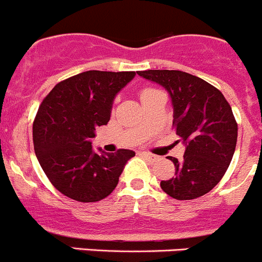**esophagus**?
Wrapping results in <instances>:
<instances>
[{
    "mask_svg": "<svg viewBox=\"0 0 262 262\" xmlns=\"http://www.w3.org/2000/svg\"><path fill=\"white\" fill-rule=\"evenodd\" d=\"M141 156H143L145 159H148L149 162H156L157 159H158V157L157 156H154V154H151V153H146V151H143V153H141Z\"/></svg>",
    "mask_w": 262,
    "mask_h": 262,
    "instance_id": "1",
    "label": "esophagus"
}]
</instances>
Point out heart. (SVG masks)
Returning <instances> with one entry per match:
<instances>
[{
  "label": "heart",
  "mask_w": 262,
  "mask_h": 262,
  "mask_svg": "<svg viewBox=\"0 0 262 262\" xmlns=\"http://www.w3.org/2000/svg\"><path fill=\"white\" fill-rule=\"evenodd\" d=\"M157 90H153V89H144L143 91L140 92V99L143 100L144 98H146V96H149L150 94H153V92H156Z\"/></svg>",
  "instance_id": "obj_1"
}]
</instances>
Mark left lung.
I'll use <instances>...</instances> for the list:
<instances>
[{
	"mask_svg": "<svg viewBox=\"0 0 262 262\" xmlns=\"http://www.w3.org/2000/svg\"><path fill=\"white\" fill-rule=\"evenodd\" d=\"M138 74L168 92L176 135L185 145L175 176L161 188L179 201L195 199L212 190L223 179L234 156L238 126L230 105L216 87L181 71H143Z\"/></svg>",
	"mask_w": 262,
	"mask_h": 262,
	"instance_id": "1",
	"label": "left lung"
}]
</instances>
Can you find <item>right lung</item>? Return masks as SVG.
<instances>
[{
	"label": "right lung",
	"instance_id": "1",
	"mask_svg": "<svg viewBox=\"0 0 262 262\" xmlns=\"http://www.w3.org/2000/svg\"><path fill=\"white\" fill-rule=\"evenodd\" d=\"M135 72L89 71L58 83L43 99L33 123L37 159L52 185L78 202H98L118 184L129 149H92L98 126L111 119L117 94Z\"/></svg>",
	"mask_w": 262,
	"mask_h": 262
}]
</instances>
